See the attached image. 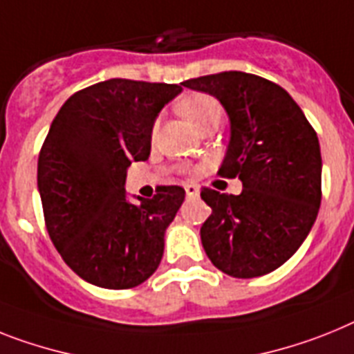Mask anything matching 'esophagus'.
<instances>
[{
    "label": "esophagus",
    "mask_w": 354,
    "mask_h": 354,
    "mask_svg": "<svg viewBox=\"0 0 354 354\" xmlns=\"http://www.w3.org/2000/svg\"><path fill=\"white\" fill-rule=\"evenodd\" d=\"M185 194L187 198H196V196L200 194V189L196 185H185Z\"/></svg>",
    "instance_id": "obj_1"
}]
</instances>
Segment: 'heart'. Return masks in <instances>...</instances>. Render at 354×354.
Listing matches in <instances>:
<instances>
[{
  "label": "heart",
  "mask_w": 354,
  "mask_h": 354,
  "mask_svg": "<svg viewBox=\"0 0 354 354\" xmlns=\"http://www.w3.org/2000/svg\"><path fill=\"white\" fill-rule=\"evenodd\" d=\"M178 111L189 120L196 131L218 126L221 120V104L212 95L191 93L178 102Z\"/></svg>",
  "instance_id": "1"
}]
</instances>
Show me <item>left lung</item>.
Segmentation results:
<instances>
[{"label": "left lung", "mask_w": 354, "mask_h": 354, "mask_svg": "<svg viewBox=\"0 0 354 354\" xmlns=\"http://www.w3.org/2000/svg\"><path fill=\"white\" fill-rule=\"evenodd\" d=\"M221 102L230 142L218 174L239 178V196L201 191L212 212L201 225L209 259L230 277L277 270L302 245L322 200L317 133L286 90L245 71H221L182 82Z\"/></svg>", "instance_id": "obj_1"}]
</instances>
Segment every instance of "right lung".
I'll list each match as a JSON object with an SVG mask.
<instances>
[{"label": "right lung", "mask_w": 354, "mask_h": 354, "mask_svg": "<svg viewBox=\"0 0 354 354\" xmlns=\"http://www.w3.org/2000/svg\"><path fill=\"white\" fill-rule=\"evenodd\" d=\"M182 91L163 82L109 79L62 104L41 147L37 189L44 223L64 263L109 290L142 284L158 268L165 228L185 200L162 185L153 200H127V167L145 162L158 113Z\"/></svg>", "instance_id": "right-lung-1"}]
</instances>
